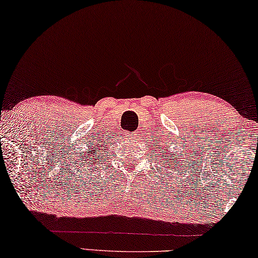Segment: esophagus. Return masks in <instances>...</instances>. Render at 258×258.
<instances>
[{"mask_svg": "<svg viewBox=\"0 0 258 258\" xmlns=\"http://www.w3.org/2000/svg\"><path fill=\"white\" fill-rule=\"evenodd\" d=\"M126 136H128L129 138H134V137H136V134H135V133H128V134H126Z\"/></svg>", "mask_w": 258, "mask_h": 258, "instance_id": "34e87169", "label": "esophagus"}]
</instances>
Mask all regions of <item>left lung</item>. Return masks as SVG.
Masks as SVG:
<instances>
[{
	"mask_svg": "<svg viewBox=\"0 0 258 258\" xmlns=\"http://www.w3.org/2000/svg\"><path fill=\"white\" fill-rule=\"evenodd\" d=\"M170 154H172V153H168V152H167V154H166V157H169ZM162 156H164V153H162ZM167 159H168V158H167ZM174 159H175V158H173L172 160H174ZM170 162H173V161H170ZM166 168H167V167H166Z\"/></svg>",
	"mask_w": 258,
	"mask_h": 258,
	"instance_id": "obj_1",
	"label": "left lung"
}]
</instances>
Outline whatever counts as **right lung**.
Segmentation results:
<instances>
[{"label": "right lung", "mask_w": 258, "mask_h": 258, "mask_svg": "<svg viewBox=\"0 0 258 258\" xmlns=\"http://www.w3.org/2000/svg\"><path fill=\"white\" fill-rule=\"evenodd\" d=\"M99 145H101V144H99ZM100 150H102V149L98 148L97 145H93V149H90V148H89L88 151H85L84 156H82V154H81L82 159H79V161H81L82 164H84V162H86L85 165L98 164L99 159H102V157H104V154H102V153L100 152ZM83 156H85L86 158H83ZM96 156L97 157V158H95Z\"/></svg>", "instance_id": "add662e5"}]
</instances>
